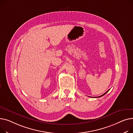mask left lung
Listing matches in <instances>:
<instances>
[{"instance_id": "8db88e82", "label": "left lung", "mask_w": 133, "mask_h": 133, "mask_svg": "<svg viewBox=\"0 0 133 133\" xmlns=\"http://www.w3.org/2000/svg\"><path fill=\"white\" fill-rule=\"evenodd\" d=\"M108 90V91H107V92H105V93H104V94H103V95H101V96H99V97H102V96H104V95H105V94H106V93H107V92H108V91H109V90Z\"/></svg>"}]
</instances>
